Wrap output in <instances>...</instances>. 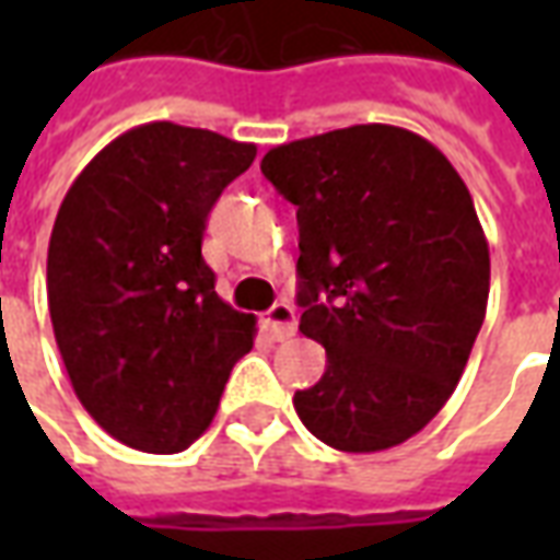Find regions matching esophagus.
<instances>
[{"label":"esophagus","mask_w":560,"mask_h":560,"mask_svg":"<svg viewBox=\"0 0 560 560\" xmlns=\"http://www.w3.org/2000/svg\"><path fill=\"white\" fill-rule=\"evenodd\" d=\"M260 327H264V332L272 341L291 339L293 332H296V312H293V305L276 303L267 315L260 317Z\"/></svg>","instance_id":"34e87169"}]
</instances>
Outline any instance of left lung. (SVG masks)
<instances>
[{
    "label": "left lung",
    "instance_id": "1",
    "mask_svg": "<svg viewBox=\"0 0 560 560\" xmlns=\"http://www.w3.org/2000/svg\"><path fill=\"white\" fill-rule=\"evenodd\" d=\"M260 171L300 224V332L327 372L293 408L345 453L420 432L453 396L489 303L468 185L429 140L351 126L269 149Z\"/></svg>",
    "mask_w": 560,
    "mask_h": 560
}]
</instances>
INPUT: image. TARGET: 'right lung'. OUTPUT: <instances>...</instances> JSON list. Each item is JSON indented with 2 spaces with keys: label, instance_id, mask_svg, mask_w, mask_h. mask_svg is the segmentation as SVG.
<instances>
[{
  "label": "right lung",
  "instance_id": "add662e5",
  "mask_svg": "<svg viewBox=\"0 0 560 560\" xmlns=\"http://www.w3.org/2000/svg\"><path fill=\"white\" fill-rule=\"evenodd\" d=\"M255 143L173 122L119 135L83 167L47 248V303L80 405L143 453L207 432L255 315L215 293L207 215Z\"/></svg>",
  "mask_w": 560,
  "mask_h": 560
}]
</instances>
